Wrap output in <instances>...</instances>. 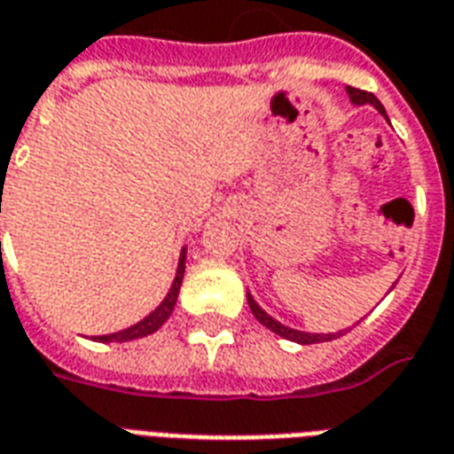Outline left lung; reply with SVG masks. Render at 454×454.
<instances>
[{
    "label": "left lung",
    "mask_w": 454,
    "mask_h": 454,
    "mask_svg": "<svg viewBox=\"0 0 454 454\" xmlns=\"http://www.w3.org/2000/svg\"><path fill=\"white\" fill-rule=\"evenodd\" d=\"M348 90V97H350V101H353L355 106H364V104H372V106L377 108L379 114L384 115L386 121H388V115H386L384 106H381V101L374 97L372 92H364V90H355V87H346ZM248 308H251V312L255 315V319H258L260 325L267 326L270 332L279 333L282 339H289L294 340V343H301V346H310V343H322V340H332V339H339L340 333L346 332H336V333H308V332H298V329H291V326H284L282 322H277L275 317H270L262 308H260L255 301H253V296L248 294Z\"/></svg>",
    "instance_id": "8db88e82"
}]
</instances>
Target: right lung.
<instances>
[{"label":"right lung","mask_w":454,"mask_h":454,"mask_svg":"<svg viewBox=\"0 0 454 454\" xmlns=\"http://www.w3.org/2000/svg\"><path fill=\"white\" fill-rule=\"evenodd\" d=\"M184 260H187V248H182V253H179V265H177V275H175V282H172L168 296L163 298V303L158 305L156 310L151 312V315H146L142 322H137V325L122 329V332L106 333V336H94V340H101V343H111V340L122 343V340H135L158 332V329L168 322V317H170L172 310H175V303H177L179 286H182V277H184Z\"/></svg>","instance_id":"obj_1"}]
</instances>
